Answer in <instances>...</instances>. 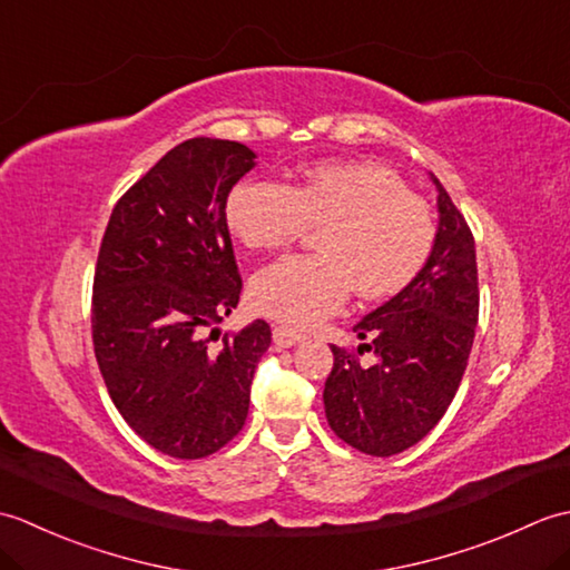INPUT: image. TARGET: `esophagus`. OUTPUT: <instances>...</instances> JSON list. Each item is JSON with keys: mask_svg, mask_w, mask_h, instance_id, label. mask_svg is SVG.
<instances>
[{"mask_svg": "<svg viewBox=\"0 0 570 570\" xmlns=\"http://www.w3.org/2000/svg\"><path fill=\"white\" fill-rule=\"evenodd\" d=\"M304 341V333H298L288 325H274V345L276 347H294Z\"/></svg>", "mask_w": 570, "mask_h": 570, "instance_id": "34e87169", "label": "esophagus"}]
</instances>
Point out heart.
<instances>
[{
  "instance_id": "1",
  "label": "heart",
  "mask_w": 570,
  "mask_h": 570,
  "mask_svg": "<svg viewBox=\"0 0 570 570\" xmlns=\"http://www.w3.org/2000/svg\"><path fill=\"white\" fill-rule=\"evenodd\" d=\"M225 217L242 245L264 252L321 229L318 254L278 259L249 284L254 308L301 328L333 316L353 286L365 301L402 294L435 247L429 205L377 161L318 164L294 186L242 180L229 190Z\"/></svg>"
}]
</instances>
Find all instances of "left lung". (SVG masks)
Returning <instances> with one entry per match:
<instances>
[{
	"label": "left lung",
	"instance_id": "1",
	"mask_svg": "<svg viewBox=\"0 0 570 570\" xmlns=\"http://www.w3.org/2000/svg\"><path fill=\"white\" fill-rule=\"evenodd\" d=\"M433 184L441 225L426 269L402 294L353 325L365 345H331L325 416L337 439L367 455L402 453L443 419L475 341V237L441 180L433 176ZM365 348L379 355L370 368L358 362Z\"/></svg>",
	"mask_w": 570,
	"mask_h": 570
}]
</instances>
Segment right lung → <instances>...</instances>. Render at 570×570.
<instances>
[{
  "label": "right lung",
  "mask_w": 570,
  "mask_h": 570,
  "mask_svg": "<svg viewBox=\"0 0 570 570\" xmlns=\"http://www.w3.org/2000/svg\"><path fill=\"white\" fill-rule=\"evenodd\" d=\"M252 166L239 141H180L117 200L100 242L95 357L122 419L171 458H205L235 439L272 343L259 318L210 345L242 292L225 203Z\"/></svg>",
  "instance_id": "1"
}]
</instances>
